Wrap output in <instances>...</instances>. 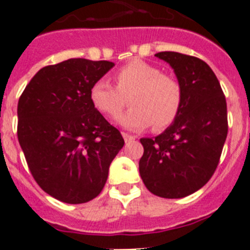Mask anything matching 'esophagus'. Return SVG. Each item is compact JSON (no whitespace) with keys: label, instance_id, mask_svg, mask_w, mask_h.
<instances>
[{"label":"esophagus","instance_id":"esophagus-1","mask_svg":"<svg viewBox=\"0 0 250 250\" xmlns=\"http://www.w3.org/2000/svg\"><path fill=\"white\" fill-rule=\"evenodd\" d=\"M123 138H124V140H125V143H129V141L135 140V136L129 135V134H126V132H123Z\"/></svg>","mask_w":250,"mask_h":250}]
</instances>
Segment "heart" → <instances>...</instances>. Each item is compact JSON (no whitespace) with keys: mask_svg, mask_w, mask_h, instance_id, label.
Masks as SVG:
<instances>
[{"mask_svg":"<svg viewBox=\"0 0 250 250\" xmlns=\"http://www.w3.org/2000/svg\"><path fill=\"white\" fill-rule=\"evenodd\" d=\"M114 80L116 87L104 79L95 81L89 98L99 112L114 116L123 109L127 96L131 107L116 118V123L125 129L140 130L152 124L154 130H163L180 112L182 86L151 63L131 60L115 72Z\"/></svg>","mask_w":250,"mask_h":250,"instance_id":"1","label":"heart"}]
</instances>
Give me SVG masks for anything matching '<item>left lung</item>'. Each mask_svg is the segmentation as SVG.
I'll return each instance as SVG.
<instances>
[{
    "instance_id": "obj_1",
    "label": "left lung",
    "mask_w": 250,
    "mask_h": 250,
    "mask_svg": "<svg viewBox=\"0 0 250 250\" xmlns=\"http://www.w3.org/2000/svg\"><path fill=\"white\" fill-rule=\"evenodd\" d=\"M183 89L174 123L155 138H143L139 171L147 190L167 199L190 195L215 171L228 134L227 101L209 65L194 56L164 51Z\"/></svg>"
}]
</instances>
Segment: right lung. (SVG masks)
Segmentation results:
<instances>
[{
	"label": "right lung",
	"instance_id": "obj_1",
	"mask_svg": "<svg viewBox=\"0 0 250 250\" xmlns=\"http://www.w3.org/2000/svg\"><path fill=\"white\" fill-rule=\"evenodd\" d=\"M114 66L86 59L46 66L19 100L17 136L31 174L60 202L81 204L96 198L125 144L89 98L92 83Z\"/></svg>",
	"mask_w": 250,
	"mask_h": 250
}]
</instances>
